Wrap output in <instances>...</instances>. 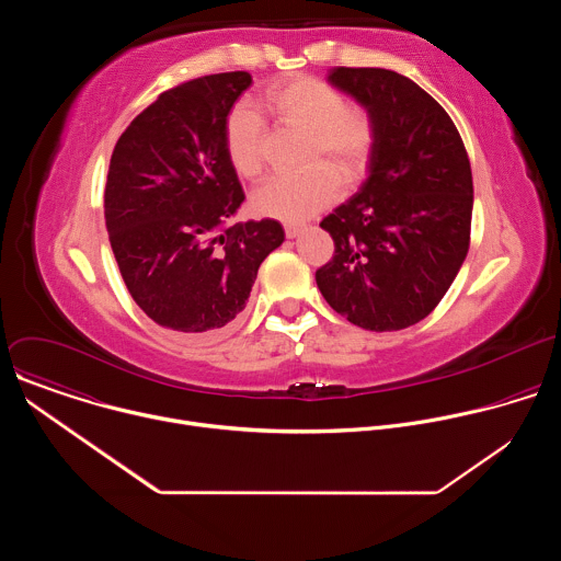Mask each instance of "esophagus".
I'll use <instances>...</instances> for the list:
<instances>
[{"label": "esophagus", "instance_id": "esophagus-1", "mask_svg": "<svg viewBox=\"0 0 561 561\" xmlns=\"http://www.w3.org/2000/svg\"><path fill=\"white\" fill-rule=\"evenodd\" d=\"M301 230H304V224H284V232H286L288 239L297 237Z\"/></svg>", "mask_w": 561, "mask_h": 561}]
</instances>
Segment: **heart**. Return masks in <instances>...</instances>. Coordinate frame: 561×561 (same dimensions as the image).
I'll return each instance as SVG.
<instances>
[{"instance_id":"heart-1","label":"heart","mask_w":561,"mask_h":561,"mask_svg":"<svg viewBox=\"0 0 561 561\" xmlns=\"http://www.w3.org/2000/svg\"><path fill=\"white\" fill-rule=\"evenodd\" d=\"M260 108L284 130L304 133L301 164L297 175H279L253 195V208L273 219H306L340 195L346 186L364 180L375 152L373 115L333 84L310 75H293L268 87ZM228 164L242 180H257L266 167V126L247 104L234 106L224 126Z\"/></svg>"}]
</instances>
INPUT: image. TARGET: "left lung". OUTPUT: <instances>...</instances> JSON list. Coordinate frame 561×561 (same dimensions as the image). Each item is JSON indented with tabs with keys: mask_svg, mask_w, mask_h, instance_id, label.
Returning <instances> with one entry per match:
<instances>
[{
	"mask_svg": "<svg viewBox=\"0 0 561 561\" xmlns=\"http://www.w3.org/2000/svg\"><path fill=\"white\" fill-rule=\"evenodd\" d=\"M329 79L368 108L377 139L362 191L319 221L335 253L314 279L351 324L402 331L435 310L466 260L468 152L450 115L413 79L346 66Z\"/></svg>",
	"mask_w": 561,
	"mask_h": 561,
	"instance_id": "obj_1",
	"label": "left lung"
}]
</instances>
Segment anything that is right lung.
Wrapping results in <instances>:
<instances>
[{
  "mask_svg": "<svg viewBox=\"0 0 561 561\" xmlns=\"http://www.w3.org/2000/svg\"><path fill=\"white\" fill-rule=\"evenodd\" d=\"M251 82L232 70L159 93L111 154L104 217L122 279L154 324L184 335L230 327L260 264L284 242L275 219L226 226L244 191L224 126Z\"/></svg>",
  "mask_w": 561,
  "mask_h": 561,
  "instance_id": "1",
  "label": "right lung"
}]
</instances>
